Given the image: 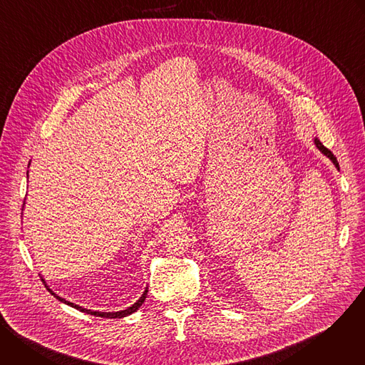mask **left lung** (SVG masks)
<instances>
[{"label": "left lung", "instance_id": "obj_1", "mask_svg": "<svg viewBox=\"0 0 365 365\" xmlns=\"http://www.w3.org/2000/svg\"><path fill=\"white\" fill-rule=\"evenodd\" d=\"M315 145L319 148V151H321L322 154H325V155H327V158H328V159L335 165V168L339 170V163H338V160H336L335 155L332 154V151H331V150H328V148H327V147H325V145H324L318 138H315Z\"/></svg>", "mask_w": 365, "mask_h": 365}]
</instances>
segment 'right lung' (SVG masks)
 Instances as JSON below:
<instances>
[{
  "label": "right lung",
  "instance_id": "obj_1",
  "mask_svg": "<svg viewBox=\"0 0 365 365\" xmlns=\"http://www.w3.org/2000/svg\"><path fill=\"white\" fill-rule=\"evenodd\" d=\"M29 166H30V163H29ZM29 173V172H27ZM41 282L44 283V286L47 287V290L53 294L58 300H61L62 303H65V304H69V306H72V307H75V309H78V310H81V312H85V314H88V315H93V317H101V318H110V319H113V318H125V317H128V315H131V314H134V312L144 303V300H145V296H147V287H145V290L143 292V294H141V297L134 303V304H131L130 307H127V309H124V310H118V312H98V310H91V309H85V307H82V306H79V304H75V303H72V302H69V300H66V299H63V297H61V296H58L55 292H51V289H48V286L46 284V282H44V279L41 277Z\"/></svg>",
  "mask_w": 365,
  "mask_h": 365
}]
</instances>
